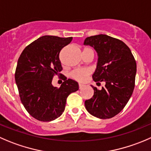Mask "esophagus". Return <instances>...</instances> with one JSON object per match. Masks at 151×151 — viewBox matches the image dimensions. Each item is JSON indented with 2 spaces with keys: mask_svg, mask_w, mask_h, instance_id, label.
Here are the masks:
<instances>
[{
  "mask_svg": "<svg viewBox=\"0 0 151 151\" xmlns=\"http://www.w3.org/2000/svg\"><path fill=\"white\" fill-rule=\"evenodd\" d=\"M85 86H85V85H83V84H79V88L82 89L83 87H85Z\"/></svg>",
  "mask_w": 151,
  "mask_h": 151,
  "instance_id": "obj_1",
  "label": "esophagus"
}]
</instances>
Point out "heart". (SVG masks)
Here are the masks:
<instances>
[{
  "label": "heart",
  "instance_id": "b5f03b06",
  "mask_svg": "<svg viewBox=\"0 0 151 151\" xmlns=\"http://www.w3.org/2000/svg\"><path fill=\"white\" fill-rule=\"evenodd\" d=\"M91 71L87 68H78V69L74 70L71 72V76L74 80L79 82H85L88 76L90 75Z\"/></svg>",
  "mask_w": 151,
  "mask_h": 151
}]
</instances>
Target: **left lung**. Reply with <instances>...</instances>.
Here are the masks:
<instances>
[{
	"instance_id": "obj_1",
	"label": "left lung",
	"mask_w": 151,
	"mask_h": 151,
	"mask_svg": "<svg viewBox=\"0 0 151 151\" xmlns=\"http://www.w3.org/2000/svg\"><path fill=\"white\" fill-rule=\"evenodd\" d=\"M84 45L93 47L98 55L93 81L105 83L101 90L91 86L93 95L85 101V106L93 116L110 119L123 109L132 95L137 73L135 59L125 43L106 35L88 37Z\"/></svg>"
}]
</instances>
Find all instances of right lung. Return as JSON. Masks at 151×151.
I'll return each mask as SVG.
<instances>
[{
    "mask_svg": "<svg viewBox=\"0 0 151 151\" xmlns=\"http://www.w3.org/2000/svg\"><path fill=\"white\" fill-rule=\"evenodd\" d=\"M72 39L42 36L26 46L17 60L14 78L20 100L37 120L50 122L60 116L68 96L79 89L77 82L66 77L60 88L52 83L54 76L63 69L60 52Z\"/></svg>",
    "mask_w": 151,
    "mask_h": 151,
    "instance_id": "right-lung-1",
    "label": "right lung"
}]
</instances>
